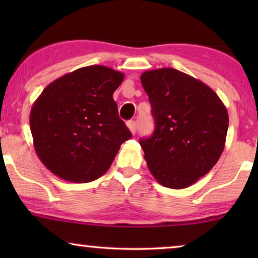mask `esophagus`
Wrapping results in <instances>:
<instances>
[{
  "mask_svg": "<svg viewBox=\"0 0 258 258\" xmlns=\"http://www.w3.org/2000/svg\"><path fill=\"white\" fill-rule=\"evenodd\" d=\"M126 125H128V128L130 132H132L133 135H135L136 134V130H137V124L135 121H129L128 123H126Z\"/></svg>",
  "mask_w": 258,
  "mask_h": 258,
  "instance_id": "obj_1",
  "label": "esophagus"
}]
</instances>
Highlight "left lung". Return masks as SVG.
Segmentation results:
<instances>
[{
  "label": "left lung",
  "mask_w": 258,
  "mask_h": 258,
  "mask_svg": "<svg viewBox=\"0 0 258 258\" xmlns=\"http://www.w3.org/2000/svg\"><path fill=\"white\" fill-rule=\"evenodd\" d=\"M154 134L140 141L156 181L183 189L208 174L223 153L229 117L223 102L202 81L172 68L144 72Z\"/></svg>",
  "instance_id": "1"
}]
</instances>
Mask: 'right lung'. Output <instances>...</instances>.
Here are the masks:
<instances>
[{
	"label": "right lung",
	"instance_id": "1",
	"mask_svg": "<svg viewBox=\"0 0 258 258\" xmlns=\"http://www.w3.org/2000/svg\"><path fill=\"white\" fill-rule=\"evenodd\" d=\"M123 79L108 67L89 66L44 88L31 107L30 130L38 158L52 174L87 183L110 168L132 139L112 98Z\"/></svg>",
	"mask_w": 258,
	"mask_h": 258
}]
</instances>
